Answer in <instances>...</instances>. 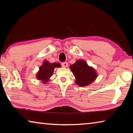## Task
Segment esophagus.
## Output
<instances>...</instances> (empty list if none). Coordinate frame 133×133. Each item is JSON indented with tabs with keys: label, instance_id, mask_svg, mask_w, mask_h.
I'll list each match as a JSON object with an SVG mask.
<instances>
[{
	"label": "esophagus",
	"instance_id": "esophagus-1",
	"mask_svg": "<svg viewBox=\"0 0 133 133\" xmlns=\"http://www.w3.org/2000/svg\"><path fill=\"white\" fill-rule=\"evenodd\" d=\"M68 65L69 64L67 62H63L62 63V66L63 67H64V68H67V67H68Z\"/></svg>",
	"mask_w": 133,
	"mask_h": 133
}]
</instances>
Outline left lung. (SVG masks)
Returning a JSON list of instances; mask_svg holds the SVG:
<instances>
[{
  "label": "left lung",
  "instance_id": "obj_1",
  "mask_svg": "<svg viewBox=\"0 0 133 133\" xmlns=\"http://www.w3.org/2000/svg\"><path fill=\"white\" fill-rule=\"evenodd\" d=\"M75 76L76 83L79 86L90 84L97 77V73L93 67L89 66L83 60H78L70 67Z\"/></svg>",
  "mask_w": 133,
  "mask_h": 133
}]
</instances>
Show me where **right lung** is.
Segmentation results:
<instances>
[{"mask_svg":"<svg viewBox=\"0 0 133 133\" xmlns=\"http://www.w3.org/2000/svg\"><path fill=\"white\" fill-rule=\"evenodd\" d=\"M60 64L58 63H51L47 60H45L43 63L41 67H40L39 70L37 73L36 78L37 80L42 81V83L46 84L49 81H50V78L53 75L54 69L56 67H60Z\"/></svg>","mask_w":133,"mask_h":133,"instance_id":"1","label":"right lung"}]
</instances>
